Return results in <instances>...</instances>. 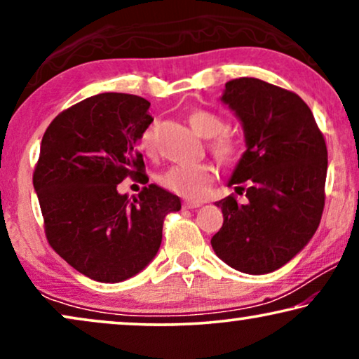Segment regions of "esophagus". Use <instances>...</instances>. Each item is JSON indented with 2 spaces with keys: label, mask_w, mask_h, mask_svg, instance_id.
<instances>
[{
  "label": "esophagus",
  "mask_w": 359,
  "mask_h": 359,
  "mask_svg": "<svg viewBox=\"0 0 359 359\" xmlns=\"http://www.w3.org/2000/svg\"><path fill=\"white\" fill-rule=\"evenodd\" d=\"M201 208V203H194V201H186L183 204V209H198Z\"/></svg>",
  "instance_id": "obj_1"
}]
</instances>
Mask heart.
<instances>
[{
  "label": "heart",
  "instance_id": "obj_1",
  "mask_svg": "<svg viewBox=\"0 0 359 359\" xmlns=\"http://www.w3.org/2000/svg\"><path fill=\"white\" fill-rule=\"evenodd\" d=\"M189 126L196 134L210 139L209 150L222 163H233L243 154V144L237 135L225 132V121L208 109H196L188 116ZM155 142V129L150 126L140 137L142 150L151 151ZM214 180V168L209 163L173 165L160 176V183L171 193L188 199H199L208 193Z\"/></svg>",
  "mask_w": 359,
  "mask_h": 359
}]
</instances>
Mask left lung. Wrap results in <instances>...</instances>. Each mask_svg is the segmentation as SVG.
Wrapping results in <instances>:
<instances>
[{
	"mask_svg": "<svg viewBox=\"0 0 359 359\" xmlns=\"http://www.w3.org/2000/svg\"><path fill=\"white\" fill-rule=\"evenodd\" d=\"M220 101L243 126L247 150L229 186L247 191L248 201L238 204L235 196H227L215 203L224 224L210 245L229 266L266 274L291 262L320 224L325 139L296 93L258 78L227 81Z\"/></svg>",
	"mask_w": 359,
	"mask_h": 359,
	"instance_id": "8db88e82",
	"label": "left lung"
}]
</instances>
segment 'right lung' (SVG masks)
Instances as JSON below:
<instances>
[{
    "mask_svg": "<svg viewBox=\"0 0 359 359\" xmlns=\"http://www.w3.org/2000/svg\"><path fill=\"white\" fill-rule=\"evenodd\" d=\"M150 102L101 93L60 112L42 137L32 183L50 247L85 276L121 283L155 258L166 214L178 196L149 184L139 196L117 193L144 175L135 149L151 124Z\"/></svg>",
    "mask_w": 359,
    "mask_h": 359,
    "instance_id": "obj_1",
    "label": "right lung"
}]
</instances>
